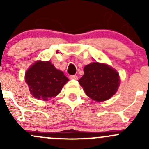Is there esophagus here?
I'll list each match as a JSON object with an SVG mask.
<instances>
[{
	"label": "esophagus",
	"instance_id": "esophagus-1",
	"mask_svg": "<svg viewBox=\"0 0 149 149\" xmlns=\"http://www.w3.org/2000/svg\"><path fill=\"white\" fill-rule=\"evenodd\" d=\"M70 79H75V80H77L78 76H76V75H72V76H70Z\"/></svg>",
	"mask_w": 149,
	"mask_h": 149
}]
</instances>
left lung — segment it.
<instances>
[{
	"label": "left lung",
	"instance_id": "left-lung-1",
	"mask_svg": "<svg viewBox=\"0 0 149 149\" xmlns=\"http://www.w3.org/2000/svg\"><path fill=\"white\" fill-rule=\"evenodd\" d=\"M84 71L79 82L91 100L98 102L105 101L117 92L120 80L119 73L113 68L94 62L86 65Z\"/></svg>",
	"mask_w": 149,
	"mask_h": 149
}]
</instances>
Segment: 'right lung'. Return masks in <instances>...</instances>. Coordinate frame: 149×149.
<instances>
[{"mask_svg":"<svg viewBox=\"0 0 149 149\" xmlns=\"http://www.w3.org/2000/svg\"><path fill=\"white\" fill-rule=\"evenodd\" d=\"M25 81L34 98L47 101L59 94L69 79L49 61H39L26 70Z\"/></svg>","mask_w":149,"mask_h":149,"instance_id":"1","label":"right lung"}]
</instances>
